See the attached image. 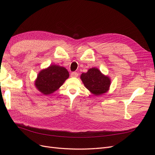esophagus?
<instances>
[{"label": "esophagus", "mask_w": 155, "mask_h": 155, "mask_svg": "<svg viewBox=\"0 0 155 155\" xmlns=\"http://www.w3.org/2000/svg\"><path fill=\"white\" fill-rule=\"evenodd\" d=\"M70 76H71V77L72 78H76L78 76V73L76 72H72L71 74H70Z\"/></svg>", "instance_id": "obj_1"}]
</instances>
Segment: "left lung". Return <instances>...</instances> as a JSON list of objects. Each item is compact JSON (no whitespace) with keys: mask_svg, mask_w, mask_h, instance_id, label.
Masks as SVG:
<instances>
[{"mask_svg":"<svg viewBox=\"0 0 155 155\" xmlns=\"http://www.w3.org/2000/svg\"><path fill=\"white\" fill-rule=\"evenodd\" d=\"M81 79L85 87L96 96L107 92L110 84V79L96 68L89 69L87 73H83Z\"/></svg>","mask_w":155,"mask_h":155,"instance_id":"obj_1","label":"left lung"}]
</instances>
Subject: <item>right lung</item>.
<instances>
[{"label":"right lung","mask_w":155,"mask_h":155,"mask_svg":"<svg viewBox=\"0 0 155 155\" xmlns=\"http://www.w3.org/2000/svg\"><path fill=\"white\" fill-rule=\"evenodd\" d=\"M68 77L69 73L66 68L52 64L41 70L35 85L41 92L48 95L57 91Z\"/></svg>","instance_id":"1"}]
</instances>
